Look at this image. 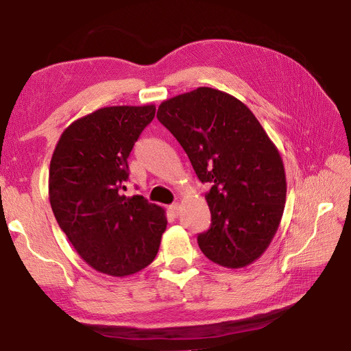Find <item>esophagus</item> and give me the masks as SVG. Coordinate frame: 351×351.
<instances>
[{
	"label": "esophagus",
	"mask_w": 351,
	"mask_h": 351,
	"mask_svg": "<svg viewBox=\"0 0 351 351\" xmlns=\"http://www.w3.org/2000/svg\"><path fill=\"white\" fill-rule=\"evenodd\" d=\"M169 212H171V214L174 215V217H178V214H180V205L178 204H173V205H169Z\"/></svg>",
	"instance_id": "1"
}]
</instances>
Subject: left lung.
<instances>
[{
  "label": "left lung",
  "instance_id": "left-lung-1",
  "mask_svg": "<svg viewBox=\"0 0 351 351\" xmlns=\"http://www.w3.org/2000/svg\"><path fill=\"white\" fill-rule=\"evenodd\" d=\"M158 120L182 145L202 183L210 227L197 236L205 256L244 268L268 249L282 218L287 183L281 155L237 98L197 88L159 105Z\"/></svg>",
  "mask_w": 351,
  "mask_h": 351
}]
</instances>
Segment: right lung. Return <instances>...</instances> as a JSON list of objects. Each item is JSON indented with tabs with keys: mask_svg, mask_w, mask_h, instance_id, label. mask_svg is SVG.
Segmentation results:
<instances>
[{
	"mask_svg": "<svg viewBox=\"0 0 351 351\" xmlns=\"http://www.w3.org/2000/svg\"><path fill=\"white\" fill-rule=\"evenodd\" d=\"M155 105L105 107L62 132L49 164V204L80 258L98 272L125 277L159 250L165 210L143 196L123 195L134 142Z\"/></svg>",
	"mask_w": 351,
	"mask_h": 351,
	"instance_id": "right-lung-1",
	"label": "right lung"
}]
</instances>
